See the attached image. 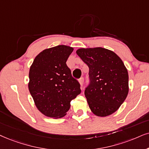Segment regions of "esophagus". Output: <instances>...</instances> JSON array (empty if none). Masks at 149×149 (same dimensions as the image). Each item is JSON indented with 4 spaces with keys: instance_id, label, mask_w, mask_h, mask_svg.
Instances as JSON below:
<instances>
[{
    "instance_id": "1",
    "label": "esophagus",
    "mask_w": 149,
    "mask_h": 149,
    "mask_svg": "<svg viewBox=\"0 0 149 149\" xmlns=\"http://www.w3.org/2000/svg\"><path fill=\"white\" fill-rule=\"evenodd\" d=\"M78 82H79V83H80V86L83 85V83H84V79H83V78H81L79 79Z\"/></svg>"
}]
</instances>
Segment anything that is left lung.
<instances>
[{"label": "left lung", "instance_id": "obj_1", "mask_svg": "<svg viewBox=\"0 0 149 149\" xmlns=\"http://www.w3.org/2000/svg\"><path fill=\"white\" fill-rule=\"evenodd\" d=\"M76 54L89 68L91 83L84 95L91 112L98 117L113 114L129 93V74L123 61L102 47L80 48Z\"/></svg>", "mask_w": 149, "mask_h": 149}]
</instances>
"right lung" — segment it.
<instances>
[{"label":"right lung","instance_id":"1","mask_svg":"<svg viewBox=\"0 0 149 149\" xmlns=\"http://www.w3.org/2000/svg\"><path fill=\"white\" fill-rule=\"evenodd\" d=\"M73 51L63 45L46 49L36 56L30 67L29 91L36 108L49 118L65 116L71 101L81 92L80 84L66 64Z\"/></svg>","mask_w":149,"mask_h":149}]
</instances>
